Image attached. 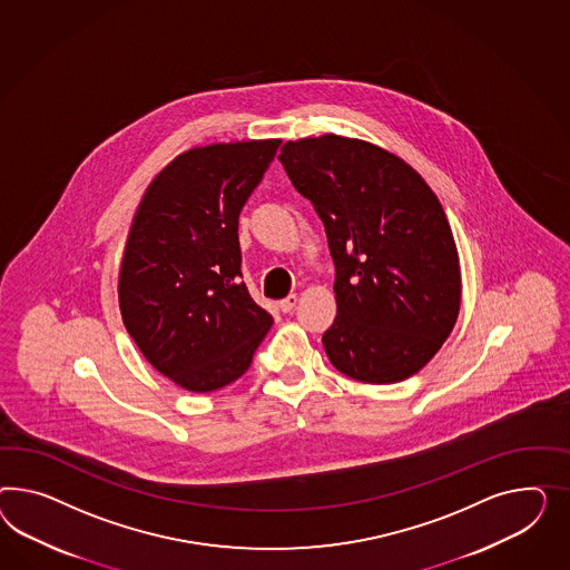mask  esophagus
Segmentation results:
<instances>
[{
  "mask_svg": "<svg viewBox=\"0 0 570 570\" xmlns=\"http://www.w3.org/2000/svg\"><path fill=\"white\" fill-rule=\"evenodd\" d=\"M296 303H298V296H296V294H288L286 298H282V301L277 303V307L282 308L284 313H291V311L296 307Z\"/></svg>",
  "mask_w": 570,
  "mask_h": 570,
  "instance_id": "1",
  "label": "esophagus"
}]
</instances>
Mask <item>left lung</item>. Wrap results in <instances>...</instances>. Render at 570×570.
Wrapping results in <instances>:
<instances>
[{
    "label": "left lung",
    "mask_w": 570,
    "mask_h": 570,
    "mask_svg": "<svg viewBox=\"0 0 570 570\" xmlns=\"http://www.w3.org/2000/svg\"><path fill=\"white\" fill-rule=\"evenodd\" d=\"M324 222L338 315L330 363L396 384L442 348L461 308V263L442 203L399 155L338 135L288 140L277 155Z\"/></svg>",
    "instance_id": "8db88e82"
}]
</instances>
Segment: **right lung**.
<instances>
[{"label": "right lung", "mask_w": 570, "mask_h": 570, "mask_svg": "<svg viewBox=\"0 0 570 570\" xmlns=\"http://www.w3.org/2000/svg\"><path fill=\"white\" fill-rule=\"evenodd\" d=\"M279 139L216 142L147 186L124 245L122 322L142 356L188 392L238 380L274 324L240 282L238 216Z\"/></svg>", "instance_id": "obj_1"}]
</instances>
